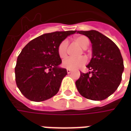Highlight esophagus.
Listing matches in <instances>:
<instances>
[{
  "label": "esophagus",
  "mask_w": 131,
  "mask_h": 131,
  "mask_svg": "<svg viewBox=\"0 0 131 131\" xmlns=\"http://www.w3.org/2000/svg\"><path fill=\"white\" fill-rule=\"evenodd\" d=\"M67 74H70L71 72V69H67Z\"/></svg>",
  "instance_id": "1"
}]
</instances>
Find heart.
Instances as JSON below:
<instances>
[{
  "instance_id": "1",
  "label": "heart",
  "mask_w": 131,
  "mask_h": 131,
  "mask_svg": "<svg viewBox=\"0 0 131 131\" xmlns=\"http://www.w3.org/2000/svg\"><path fill=\"white\" fill-rule=\"evenodd\" d=\"M74 40L78 43L82 48L85 49L89 45V40L85 36H79L74 38ZM67 48L68 42L67 40H62L59 44L57 48V53L61 59H64L67 56ZM87 62V58L84 56L79 57H69L62 62L63 67L68 69H77L83 66H84Z\"/></svg>"
}]
</instances>
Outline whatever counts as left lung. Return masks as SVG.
<instances>
[{
    "instance_id": "8db88e82",
    "label": "left lung",
    "mask_w": 131,
    "mask_h": 131,
    "mask_svg": "<svg viewBox=\"0 0 131 131\" xmlns=\"http://www.w3.org/2000/svg\"><path fill=\"white\" fill-rule=\"evenodd\" d=\"M86 36L92 43V59L86 66L91 71L76 81L79 93L92 100H103L118 88L124 66L119 49L109 38L99 31H77Z\"/></svg>"
}]
</instances>
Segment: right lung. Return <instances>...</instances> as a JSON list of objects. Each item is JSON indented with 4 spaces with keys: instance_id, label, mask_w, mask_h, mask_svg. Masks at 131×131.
Segmentation results:
<instances>
[{
    "instance_id": "add662e5",
    "label": "right lung",
    "mask_w": 131,
    "mask_h": 131,
    "mask_svg": "<svg viewBox=\"0 0 131 131\" xmlns=\"http://www.w3.org/2000/svg\"><path fill=\"white\" fill-rule=\"evenodd\" d=\"M76 31H55L36 38L25 46L19 54L15 68L17 87L31 101L51 98L60 90L66 69L60 68L62 60L58 46Z\"/></svg>"
}]
</instances>
